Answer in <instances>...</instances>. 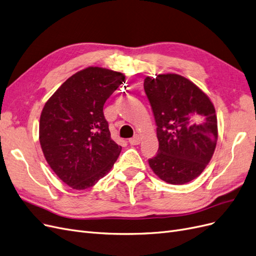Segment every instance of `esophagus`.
<instances>
[{
	"label": "esophagus",
	"instance_id": "esophagus-1",
	"mask_svg": "<svg viewBox=\"0 0 256 256\" xmlns=\"http://www.w3.org/2000/svg\"><path fill=\"white\" fill-rule=\"evenodd\" d=\"M140 142H142V138H140V136L137 135V134L134 135V137H132V138L128 139V142H130V144H133V146L139 144Z\"/></svg>",
	"mask_w": 256,
	"mask_h": 256
}]
</instances>
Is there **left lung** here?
I'll return each instance as SVG.
<instances>
[{"label": "left lung", "instance_id": "obj_1", "mask_svg": "<svg viewBox=\"0 0 256 256\" xmlns=\"http://www.w3.org/2000/svg\"><path fill=\"white\" fill-rule=\"evenodd\" d=\"M144 92L156 123L158 151L149 160L164 182L182 185L199 176L215 152V107L192 82L178 74L146 78Z\"/></svg>", "mask_w": 256, "mask_h": 256}]
</instances>
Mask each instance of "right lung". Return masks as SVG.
<instances>
[{
	"mask_svg": "<svg viewBox=\"0 0 256 256\" xmlns=\"http://www.w3.org/2000/svg\"><path fill=\"white\" fill-rule=\"evenodd\" d=\"M120 72L89 67L73 74L46 103L39 140L55 174L73 189L94 186L121 152L110 138L103 106L124 82Z\"/></svg>",
	"mask_w": 256,
	"mask_h": 256,
	"instance_id": "obj_1",
	"label": "right lung"
}]
</instances>
